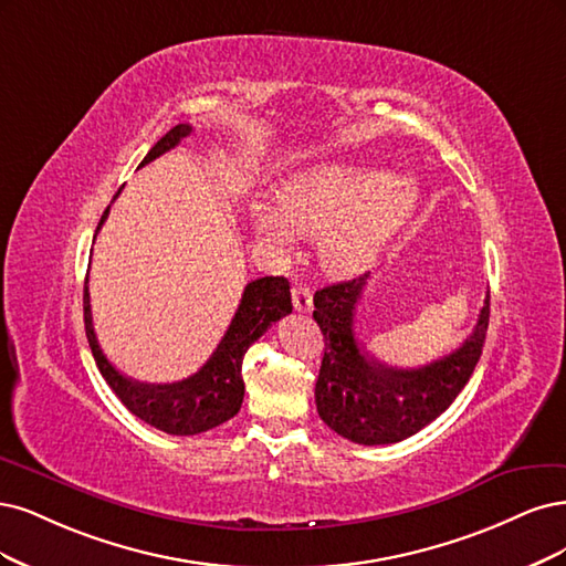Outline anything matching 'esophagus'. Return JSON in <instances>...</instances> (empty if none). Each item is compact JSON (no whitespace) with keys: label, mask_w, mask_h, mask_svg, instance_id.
Listing matches in <instances>:
<instances>
[{"label":"esophagus","mask_w":566,"mask_h":566,"mask_svg":"<svg viewBox=\"0 0 566 566\" xmlns=\"http://www.w3.org/2000/svg\"><path fill=\"white\" fill-rule=\"evenodd\" d=\"M291 296H294V307L298 313H310L313 310V291H310V286L296 284L291 289Z\"/></svg>","instance_id":"34e87169"}]
</instances>
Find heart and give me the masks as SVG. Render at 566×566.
Here are the masks:
<instances>
[{
	"label": "heart",
	"mask_w": 566,
	"mask_h": 566,
	"mask_svg": "<svg viewBox=\"0 0 566 566\" xmlns=\"http://www.w3.org/2000/svg\"><path fill=\"white\" fill-rule=\"evenodd\" d=\"M418 205L411 178L355 161H324L298 174L284 199H256L249 221L270 247L289 251L319 234V259L336 275L369 268Z\"/></svg>",
	"instance_id": "1"
}]
</instances>
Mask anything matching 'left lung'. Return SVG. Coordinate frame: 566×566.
Here are the masks:
<instances>
[{
  "instance_id": "left-lung-1",
  "label": "left lung",
  "mask_w": 566,
  "mask_h": 566,
  "mask_svg": "<svg viewBox=\"0 0 566 566\" xmlns=\"http://www.w3.org/2000/svg\"><path fill=\"white\" fill-rule=\"evenodd\" d=\"M369 275L319 289L315 322L324 357L315 386L322 421L357 444H392L416 434L449 409L475 371L489 326V294L475 329L459 350L418 369L371 359L355 334V310Z\"/></svg>"
}]
</instances>
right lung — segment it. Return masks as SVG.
<instances>
[{"instance_id":"add662e5","label":"right lung","mask_w":566,"mask_h":566,"mask_svg":"<svg viewBox=\"0 0 566 566\" xmlns=\"http://www.w3.org/2000/svg\"><path fill=\"white\" fill-rule=\"evenodd\" d=\"M190 132H192L190 124H176L171 132L164 134L153 145V150L145 155L140 167H145L148 161L176 148L180 140L190 136ZM119 192L122 188L117 190V195ZM107 213H111V207L103 211L96 234L105 223ZM289 313H291V291L284 277H261V280L249 282L244 286L240 307H237L226 336L221 338V343H218V348L207 359L205 367L184 380L155 386V382H138L129 376H124L119 369L113 367L111 359L105 357L94 332V319H91L88 275L84 284L86 338L105 382L122 399V405L134 416H138L140 421L167 434H180V437L207 432L216 426L230 421V418L240 411L242 399H244V380H242L244 353L249 350V345L253 340H259L270 329L272 322H277Z\"/></svg>"}]
</instances>
